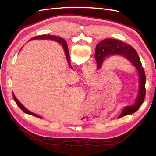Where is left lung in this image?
<instances>
[{
  "label": "left lung",
  "mask_w": 156,
  "mask_h": 156,
  "mask_svg": "<svg viewBox=\"0 0 156 156\" xmlns=\"http://www.w3.org/2000/svg\"><path fill=\"white\" fill-rule=\"evenodd\" d=\"M114 55L126 58L137 69L139 74V92L134 104L125 107L118 118L129 115L136 112L143 103L145 96V74L140 57L131 45L115 39H105L97 45L95 58L97 68L100 69L106 59Z\"/></svg>",
  "instance_id": "left-lung-1"
}]
</instances>
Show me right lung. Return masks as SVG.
Here are the masks:
<instances>
[{"label":"right lung","mask_w":156,"mask_h":156,"mask_svg":"<svg viewBox=\"0 0 156 156\" xmlns=\"http://www.w3.org/2000/svg\"><path fill=\"white\" fill-rule=\"evenodd\" d=\"M31 39H50V40H53V41H55L56 42L59 43V44H60L63 48H64V53H65V55H66V59H67V62L68 63V64L69 66V67H70L71 68H72V66L70 64V63H69V62H70V59H69V51H68V45H67V43L66 42V41L64 40V39L62 38V37H58V36H55V35H38V36H36V37H34V38H31L30 40H31ZM29 40V41H30ZM12 96H13V98H14V100L16 102V103L17 104V105L19 107V108L21 109V110L25 112V113L27 114H29V115H31L33 116H34V117H38V118H41L40 116H39L37 115H36L35 113H34V112H32L31 111H28L27 108H26L24 106H23L21 102H20L18 99L16 98L15 95L14 94V93H12Z\"/></svg>","instance_id":"1"}]
</instances>
